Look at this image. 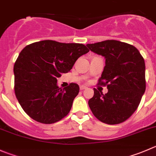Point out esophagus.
I'll return each mask as SVG.
<instances>
[{"mask_svg": "<svg viewBox=\"0 0 156 156\" xmlns=\"http://www.w3.org/2000/svg\"><path fill=\"white\" fill-rule=\"evenodd\" d=\"M87 88V87H86V86H84V85H81L80 86V90H84V89H86Z\"/></svg>", "mask_w": 156, "mask_h": 156, "instance_id": "1", "label": "esophagus"}]
</instances>
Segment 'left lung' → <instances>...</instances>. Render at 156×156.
Returning a JSON list of instances; mask_svg holds the SVG:
<instances>
[{
    "label": "left lung",
    "instance_id": "obj_1",
    "mask_svg": "<svg viewBox=\"0 0 156 156\" xmlns=\"http://www.w3.org/2000/svg\"><path fill=\"white\" fill-rule=\"evenodd\" d=\"M87 46L105 58L98 84L108 89L105 94L94 89L89 107L103 123H123L136 111L146 90L144 58L135 46L117 40H105Z\"/></svg>",
    "mask_w": 156,
    "mask_h": 156
}]
</instances>
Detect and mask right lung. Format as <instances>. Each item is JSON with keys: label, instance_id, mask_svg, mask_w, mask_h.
Wrapping results in <instances>:
<instances>
[{"label": "right lung", "instance_id": "add662e5", "mask_svg": "<svg viewBox=\"0 0 156 156\" xmlns=\"http://www.w3.org/2000/svg\"><path fill=\"white\" fill-rule=\"evenodd\" d=\"M88 52L81 43L53 40L33 43L21 51L13 66L14 90L29 116L51 124L67 116L79 86L71 83L62 89L57 85V78L69 72L76 60Z\"/></svg>", "mask_w": 156, "mask_h": 156}]
</instances>
